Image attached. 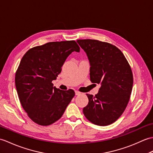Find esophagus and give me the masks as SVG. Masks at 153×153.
<instances>
[{"mask_svg": "<svg viewBox=\"0 0 153 153\" xmlns=\"http://www.w3.org/2000/svg\"><path fill=\"white\" fill-rule=\"evenodd\" d=\"M81 93L80 92V91H75V94L76 95V96H79V95H80Z\"/></svg>", "mask_w": 153, "mask_h": 153, "instance_id": "esophagus-1", "label": "esophagus"}]
</instances>
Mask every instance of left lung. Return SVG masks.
<instances>
[{"mask_svg":"<svg viewBox=\"0 0 153 153\" xmlns=\"http://www.w3.org/2000/svg\"><path fill=\"white\" fill-rule=\"evenodd\" d=\"M87 54L91 82L101 84L96 96L86 94L88 104L84 116L91 123L107 126L114 123L126 108L133 87V74L117 47L97 40H77Z\"/></svg>","mask_w":153,"mask_h":153,"instance_id":"1","label":"left lung"}]
</instances>
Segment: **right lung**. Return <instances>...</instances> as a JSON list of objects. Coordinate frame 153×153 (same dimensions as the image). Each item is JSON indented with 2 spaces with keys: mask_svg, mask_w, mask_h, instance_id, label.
<instances>
[{
  "mask_svg": "<svg viewBox=\"0 0 153 153\" xmlns=\"http://www.w3.org/2000/svg\"><path fill=\"white\" fill-rule=\"evenodd\" d=\"M80 47L74 40L51 42L29 49L16 71L15 83L20 103L34 123L48 126L62 117L74 96L73 90L53 87L67 57Z\"/></svg>",
  "mask_w": 153,
  "mask_h": 153,
  "instance_id": "obj_1",
  "label": "right lung"
}]
</instances>
